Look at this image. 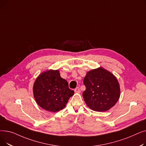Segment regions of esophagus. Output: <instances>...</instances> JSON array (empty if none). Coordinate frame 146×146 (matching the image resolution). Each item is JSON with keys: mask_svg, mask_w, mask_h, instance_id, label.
<instances>
[{"mask_svg": "<svg viewBox=\"0 0 146 146\" xmlns=\"http://www.w3.org/2000/svg\"><path fill=\"white\" fill-rule=\"evenodd\" d=\"M74 92L76 93H80V88L79 87L76 88L75 89H74Z\"/></svg>", "mask_w": 146, "mask_h": 146, "instance_id": "esophagus-1", "label": "esophagus"}]
</instances>
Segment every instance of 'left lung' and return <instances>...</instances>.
Listing matches in <instances>:
<instances>
[{"instance_id":"obj_1","label":"left lung","mask_w":146,"mask_h":146,"mask_svg":"<svg viewBox=\"0 0 146 146\" xmlns=\"http://www.w3.org/2000/svg\"><path fill=\"white\" fill-rule=\"evenodd\" d=\"M86 90L83 97L88 106L95 111L111 108L119 99L120 88L116 78L102 67L88 72L84 78Z\"/></svg>"}]
</instances>
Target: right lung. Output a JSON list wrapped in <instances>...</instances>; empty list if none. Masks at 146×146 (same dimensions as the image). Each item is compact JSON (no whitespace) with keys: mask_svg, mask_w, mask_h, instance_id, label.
I'll list each match as a JSON object with an SVG mask.
<instances>
[{"mask_svg":"<svg viewBox=\"0 0 146 146\" xmlns=\"http://www.w3.org/2000/svg\"><path fill=\"white\" fill-rule=\"evenodd\" d=\"M33 92L36 103L50 112L62 110L74 95V91L69 89L68 82L61 78L57 70H50L38 76L34 83Z\"/></svg>","mask_w":146,"mask_h":146,"instance_id":"1","label":"right lung"}]
</instances>
